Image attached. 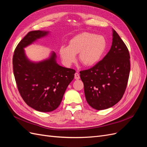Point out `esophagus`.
Listing matches in <instances>:
<instances>
[{"label":"esophagus","instance_id":"esophagus-1","mask_svg":"<svg viewBox=\"0 0 147 147\" xmlns=\"http://www.w3.org/2000/svg\"><path fill=\"white\" fill-rule=\"evenodd\" d=\"M80 77L79 74L77 72L75 73V78L76 80H78V79H80Z\"/></svg>","mask_w":147,"mask_h":147}]
</instances>
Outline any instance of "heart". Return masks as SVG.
Wrapping results in <instances>:
<instances>
[{
    "label": "heart",
    "mask_w": 147,
    "mask_h": 147,
    "mask_svg": "<svg viewBox=\"0 0 147 147\" xmlns=\"http://www.w3.org/2000/svg\"><path fill=\"white\" fill-rule=\"evenodd\" d=\"M107 48L104 37L90 32H83L75 35L70 40L68 47L62 46L59 55L67 65L76 61L78 54L80 63L85 66H92L100 61Z\"/></svg>",
    "instance_id": "obj_1"
}]
</instances>
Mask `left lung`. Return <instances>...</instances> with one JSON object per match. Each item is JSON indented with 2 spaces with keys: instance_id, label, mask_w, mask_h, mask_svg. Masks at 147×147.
Segmentation results:
<instances>
[{
  "instance_id": "left-lung-1",
  "label": "left lung",
  "mask_w": 147,
  "mask_h": 147,
  "mask_svg": "<svg viewBox=\"0 0 147 147\" xmlns=\"http://www.w3.org/2000/svg\"><path fill=\"white\" fill-rule=\"evenodd\" d=\"M129 59L125 43L113 30L112 45L107 54L90 69L80 72L86 99L91 107L107 109L121 99L129 76Z\"/></svg>"
}]
</instances>
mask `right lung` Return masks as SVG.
Segmentation results:
<instances>
[{"instance_id": "obj_1", "label": "right lung", "mask_w": 147, "mask_h": 147, "mask_svg": "<svg viewBox=\"0 0 147 147\" xmlns=\"http://www.w3.org/2000/svg\"><path fill=\"white\" fill-rule=\"evenodd\" d=\"M48 32L30 31L16 47L13 56V69L18 90L24 101L39 112H49L58 107L75 70L59 65L56 54L38 63L30 62L23 48Z\"/></svg>"}]
</instances>
